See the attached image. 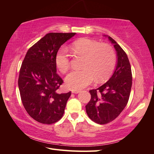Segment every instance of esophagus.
I'll list each match as a JSON object with an SVG mask.
<instances>
[{"label": "esophagus", "instance_id": "34e87169", "mask_svg": "<svg viewBox=\"0 0 154 154\" xmlns=\"http://www.w3.org/2000/svg\"><path fill=\"white\" fill-rule=\"evenodd\" d=\"M71 92H72V93L77 94V93H79L80 92V91L79 90H72Z\"/></svg>", "mask_w": 154, "mask_h": 154}]
</instances>
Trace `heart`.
<instances>
[{"instance_id":"b5f03b06","label":"heart","mask_w":154,"mask_h":154,"mask_svg":"<svg viewBox=\"0 0 154 154\" xmlns=\"http://www.w3.org/2000/svg\"><path fill=\"white\" fill-rule=\"evenodd\" d=\"M72 48L77 54L84 55L82 69L72 71L65 77V84L70 89H83L92 83L97 78L101 81L110 75L115 65V54L107 44L89 39L75 41ZM55 63L61 73H65L70 67V55L67 48H60L55 56Z\"/></svg>"}]
</instances>
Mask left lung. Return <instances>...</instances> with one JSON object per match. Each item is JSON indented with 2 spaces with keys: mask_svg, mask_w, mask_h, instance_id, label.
<instances>
[{
  "mask_svg": "<svg viewBox=\"0 0 154 154\" xmlns=\"http://www.w3.org/2000/svg\"><path fill=\"white\" fill-rule=\"evenodd\" d=\"M107 37L116 51L117 63L109 81L97 89L89 91L91 99L87 105V115L94 122L107 124L119 116L128 101L132 77L128 58L113 39Z\"/></svg>",
  "mask_w": 154,
  "mask_h": 154,
  "instance_id": "8db88e82",
  "label": "left lung"
}]
</instances>
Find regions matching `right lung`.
Returning a JSON list of instances; mask_svg holds the SVG:
<instances>
[{"instance_id":"1","label":"right lung","mask_w":154,"mask_h":154,"mask_svg":"<svg viewBox=\"0 0 154 154\" xmlns=\"http://www.w3.org/2000/svg\"><path fill=\"white\" fill-rule=\"evenodd\" d=\"M76 33H49L28 50L22 62L18 88L24 109L38 122L51 124L63 116L71 92L60 94L63 80L56 73L59 49Z\"/></svg>"}]
</instances>
